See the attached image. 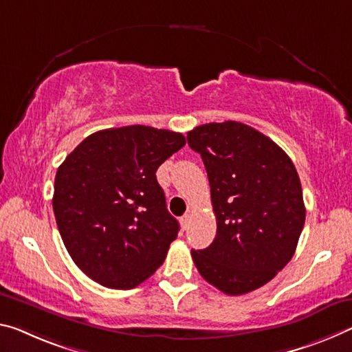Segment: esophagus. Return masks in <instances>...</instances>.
<instances>
[{
  "label": "esophagus",
  "instance_id": "obj_1",
  "mask_svg": "<svg viewBox=\"0 0 352 352\" xmlns=\"http://www.w3.org/2000/svg\"><path fill=\"white\" fill-rule=\"evenodd\" d=\"M189 222H191V214L186 213L185 216H182L180 224H182V228H183V230H186V228L189 227Z\"/></svg>",
  "mask_w": 352,
  "mask_h": 352
}]
</instances>
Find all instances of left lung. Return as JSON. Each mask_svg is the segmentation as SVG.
I'll return each mask as SVG.
<instances>
[{"label": "left lung", "mask_w": 352, "mask_h": 352, "mask_svg": "<svg viewBox=\"0 0 352 352\" xmlns=\"http://www.w3.org/2000/svg\"><path fill=\"white\" fill-rule=\"evenodd\" d=\"M211 188L216 238L191 250L206 282L230 296L263 287L292 260L305 222L293 161L274 141L241 122L205 124L188 133Z\"/></svg>", "instance_id": "left-lung-1"}]
</instances>
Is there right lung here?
Instances as JSON below:
<instances>
[{"instance_id": "obj_1", "label": "right lung", "mask_w": 352, "mask_h": 352, "mask_svg": "<svg viewBox=\"0 0 352 352\" xmlns=\"http://www.w3.org/2000/svg\"><path fill=\"white\" fill-rule=\"evenodd\" d=\"M186 144L146 125L87 136L58 167L53 211L75 265L100 285L131 289L163 265L180 230L158 167Z\"/></svg>"}]
</instances>
